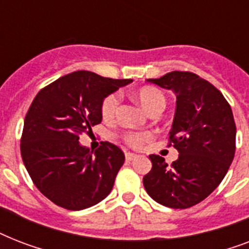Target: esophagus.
I'll list each match as a JSON object with an SVG mask.
<instances>
[{
	"label": "esophagus",
	"mask_w": 249,
	"mask_h": 249,
	"mask_svg": "<svg viewBox=\"0 0 249 249\" xmlns=\"http://www.w3.org/2000/svg\"><path fill=\"white\" fill-rule=\"evenodd\" d=\"M137 158L136 154H133V152H125V159L129 160V161H132Z\"/></svg>",
	"instance_id": "obj_1"
}]
</instances>
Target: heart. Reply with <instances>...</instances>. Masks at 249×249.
I'll list each match as a JSON object with an SVG mask.
<instances>
[{"mask_svg":"<svg viewBox=\"0 0 249 249\" xmlns=\"http://www.w3.org/2000/svg\"><path fill=\"white\" fill-rule=\"evenodd\" d=\"M134 98L150 115L154 112H161L165 108V95L163 94V91H160L159 89H156L154 86L141 88L140 90H137L134 93ZM119 103H120V98L117 94H109L108 97H106L105 101L102 102L101 107L103 119L111 120L116 116ZM150 138H151L150 133H128L124 136L125 142L134 148H140Z\"/></svg>","mask_w":249,"mask_h":249,"instance_id":"b5f03b06","label":"heart"}]
</instances>
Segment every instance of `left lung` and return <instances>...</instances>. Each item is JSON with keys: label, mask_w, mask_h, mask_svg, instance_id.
<instances>
[{"label": "left lung", "mask_w": 249, "mask_h": 249, "mask_svg": "<svg viewBox=\"0 0 249 249\" xmlns=\"http://www.w3.org/2000/svg\"><path fill=\"white\" fill-rule=\"evenodd\" d=\"M147 81L176 94L169 144L179 155L172 165L150 155L152 168L143 186L159 204L190 208L220 185L232 163L236 126L231 107L220 90L193 72L173 71Z\"/></svg>", "instance_id": "left-lung-1"}]
</instances>
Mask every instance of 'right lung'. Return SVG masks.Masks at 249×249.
Instances as JSON below:
<instances>
[{"label": "right lung", "mask_w": 249, "mask_h": 249, "mask_svg": "<svg viewBox=\"0 0 249 249\" xmlns=\"http://www.w3.org/2000/svg\"><path fill=\"white\" fill-rule=\"evenodd\" d=\"M132 81L76 71L35 97L24 119L21 159L35 186L54 204L81 211L111 193L124 152L109 142L93 151L81 146L80 134L101 123L105 98Z\"/></svg>", "instance_id": "add662e5"}]
</instances>
